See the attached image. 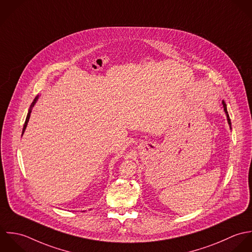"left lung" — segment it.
I'll list each match as a JSON object with an SVG mask.
<instances>
[{"mask_svg": "<svg viewBox=\"0 0 252 252\" xmlns=\"http://www.w3.org/2000/svg\"><path fill=\"white\" fill-rule=\"evenodd\" d=\"M222 104H223V107H224V111H225V113H226V115H227L228 123H229V125L231 126V120H230V117H229V114H228V111H227V106H226V104H225V102H224V101L222 102Z\"/></svg>", "mask_w": 252, "mask_h": 252, "instance_id": "obj_1", "label": "left lung"}]
</instances>
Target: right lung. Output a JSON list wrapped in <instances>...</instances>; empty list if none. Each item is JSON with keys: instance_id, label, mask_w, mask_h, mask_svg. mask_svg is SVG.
I'll list each match as a JSON object with an SVG mask.
<instances>
[{"instance_id": "right-lung-1", "label": "right lung", "mask_w": 252, "mask_h": 252, "mask_svg": "<svg viewBox=\"0 0 252 252\" xmlns=\"http://www.w3.org/2000/svg\"><path fill=\"white\" fill-rule=\"evenodd\" d=\"M37 99H38V96H37V97L34 99V101H33L32 105H31V107H30V110H29V112H28V114H27V117H26V120H25V123H24V126H23V129H22V134H23V132H24V130H25V128H26V126H27V124H28V121H29V118H30V114H31L32 107L35 105V103H36Z\"/></svg>"}]
</instances>
